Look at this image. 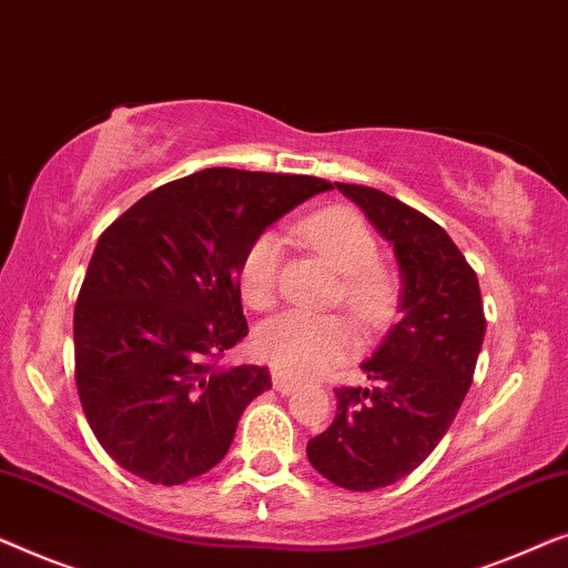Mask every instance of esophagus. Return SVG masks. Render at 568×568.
Segmentation results:
<instances>
[{
	"label": "esophagus",
	"instance_id": "1",
	"mask_svg": "<svg viewBox=\"0 0 568 568\" xmlns=\"http://www.w3.org/2000/svg\"><path fill=\"white\" fill-rule=\"evenodd\" d=\"M273 386L281 390V394H291V390H295L301 386V381L298 378H291V375H285V373H273Z\"/></svg>",
	"mask_w": 568,
	"mask_h": 568
}]
</instances>
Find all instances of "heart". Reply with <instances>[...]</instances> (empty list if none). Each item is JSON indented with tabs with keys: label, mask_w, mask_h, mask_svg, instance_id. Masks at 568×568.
Returning a JSON list of instances; mask_svg holds the SVG:
<instances>
[{
	"label": "heart",
	"mask_w": 568,
	"mask_h": 568,
	"mask_svg": "<svg viewBox=\"0 0 568 568\" xmlns=\"http://www.w3.org/2000/svg\"><path fill=\"white\" fill-rule=\"evenodd\" d=\"M298 234L345 275L342 301L365 326H381L396 303V283L378 265V242L353 207H326L298 223ZM283 242L265 231L246 246L239 265V291L252 308L267 311L277 301ZM355 329L342 316L285 311L260 326L254 349L277 373L293 378L322 375L355 353Z\"/></svg>",
	"instance_id": "heart-1"
}]
</instances>
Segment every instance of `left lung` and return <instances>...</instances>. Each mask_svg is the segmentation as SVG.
<instances>
[{"label": "left lung", "mask_w": 568, "mask_h": 568, "mask_svg": "<svg viewBox=\"0 0 568 568\" xmlns=\"http://www.w3.org/2000/svg\"><path fill=\"white\" fill-rule=\"evenodd\" d=\"M334 185L394 244L402 316L363 363L375 386L334 390L337 417L306 453L332 484L373 491L409 476L450 429L474 381L486 318L474 267L443 226L381 190Z\"/></svg>", "instance_id": "obj_1"}]
</instances>
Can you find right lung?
Instances as JSON below:
<instances>
[{
	"label": "right lung",
	"instance_id": "1",
	"mask_svg": "<svg viewBox=\"0 0 568 568\" xmlns=\"http://www.w3.org/2000/svg\"><path fill=\"white\" fill-rule=\"evenodd\" d=\"M332 185L213 166L151 190L102 231L74 308L79 402L128 474L174 486L211 470L252 398L260 365L215 361L250 332L239 291L246 246Z\"/></svg>",
	"mask_w": 568,
	"mask_h": 568
}]
</instances>
